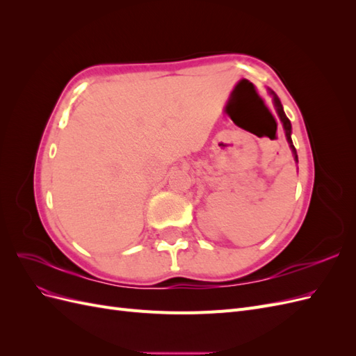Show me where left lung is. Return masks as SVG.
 I'll return each instance as SVG.
<instances>
[{"label":"left lung","instance_id":"8db88e82","mask_svg":"<svg viewBox=\"0 0 356 356\" xmlns=\"http://www.w3.org/2000/svg\"><path fill=\"white\" fill-rule=\"evenodd\" d=\"M270 95L273 96V104H275V108H276V113L279 115V118H281V122L284 124V129H285V135H286V141L291 147V149H293V154H294V159L296 161H298V157H297V152H296V147L293 144V139H291V122L288 120V117L285 115L284 113V106L281 104V101H279V98L276 96V93L273 90H270Z\"/></svg>","mask_w":356,"mask_h":356}]
</instances>
